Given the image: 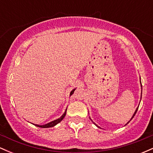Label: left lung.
<instances>
[{"mask_svg":"<svg viewBox=\"0 0 153 153\" xmlns=\"http://www.w3.org/2000/svg\"><path fill=\"white\" fill-rule=\"evenodd\" d=\"M140 82H141V81H140ZM137 109H138V108H137V109H136V111H135L134 114H133V116H132V117H131V119H130V121L131 120V119H132V118H133V117H134V115H135V114H136L137 111ZM129 122H128V123H129ZM128 123H127V124H128ZM96 126H97V125H96ZM97 127H98V126H97Z\"/></svg>","mask_w":153,"mask_h":153,"instance_id":"1","label":"left lung"}]
</instances>
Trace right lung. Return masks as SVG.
I'll list each match as a JSON object with an SVG mask.
<instances>
[{
    "mask_svg": "<svg viewBox=\"0 0 153 153\" xmlns=\"http://www.w3.org/2000/svg\"><path fill=\"white\" fill-rule=\"evenodd\" d=\"M75 90V89H73V90L71 91V96L72 94H73V93H74ZM66 111H67V109L65 110V113L63 114V115L62 116V117H60V118L56 119V120H54V121H52V122L48 123V124H45V125H38V124H35V126H36V127H41V128H49V127H54V126H55L56 124H58L59 122H60L61 121H62V119H63V118H64V117H65V115H66Z\"/></svg>",
    "mask_w": 153,
    "mask_h": 153,
    "instance_id": "right-lung-1",
    "label": "right lung"
}]
</instances>
